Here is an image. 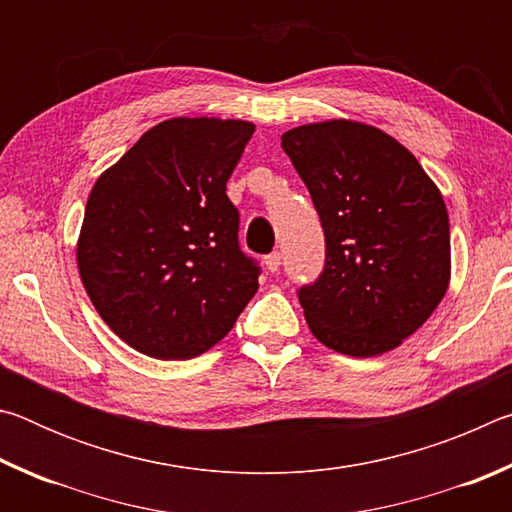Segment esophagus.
Masks as SVG:
<instances>
[{
  "instance_id": "esophagus-1",
  "label": "esophagus",
  "mask_w": 512,
  "mask_h": 512,
  "mask_svg": "<svg viewBox=\"0 0 512 512\" xmlns=\"http://www.w3.org/2000/svg\"><path fill=\"white\" fill-rule=\"evenodd\" d=\"M264 264H266V268L271 273H277L280 271V264H282V255L280 253H271V255H266L264 257Z\"/></svg>"
}]
</instances>
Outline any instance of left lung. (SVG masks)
Instances as JSON below:
<instances>
[{"mask_svg":"<svg viewBox=\"0 0 512 512\" xmlns=\"http://www.w3.org/2000/svg\"><path fill=\"white\" fill-rule=\"evenodd\" d=\"M282 149L325 232V268L298 291L329 350H395L440 305L452 275L443 194L395 137L352 119L291 128Z\"/></svg>","mask_w":512,"mask_h":512,"instance_id":"8db88e82","label":"left lung"}]
</instances>
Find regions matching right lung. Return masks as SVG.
Segmentation results:
<instances>
[{"mask_svg": "<svg viewBox=\"0 0 512 512\" xmlns=\"http://www.w3.org/2000/svg\"><path fill=\"white\" fill-rule=\"evenodd\" d=\"M255 124L173 117L94 183L76 244L81 282L112 332L146 357L194 359L257 293L225 194Z\"/></svg>", "mask_w": 512, "mask_h": 512, "instance_id": "right-lung-1", "label": "right lung"}]
</instances>
